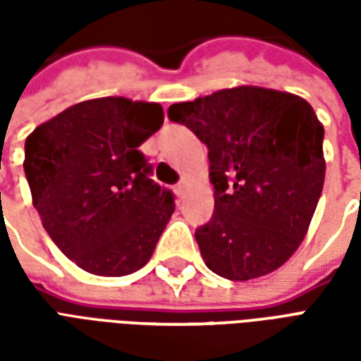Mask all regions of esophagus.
<instances>
[{"instance_id": "obj_1", "label": "esophagus", "mask_w": 361, "mask_h": 361, "mask_svg": "<svg viewBox=\"0 0 361 361\" xmlns=\"http://www.w3.org/2000/svg\"><path fill=\"white\" fill-rule=\"evenodd\" d=\"M185 191H188V183H185V181H180V183L176 185V193L180 197H183L185 195Z\"/></svg>"}]
</instances>
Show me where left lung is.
I'll list each match as a JSON object with an SVG mask.
<instances>
[{
  "label": "left lung",
  "mask_w": 361,
  "mask_h": 361,
  "mask_svg": "<svg viewBox=\"0 0 361 361\" xmlns=\"http://www.w3.org/2000/svg\"><path fill=\"white\" fill-rule=\"evenodd\" d=\"M168 118L209 149L214 214L195 240L212 272L265 276L300 247L325 183L323 123L307 100L234 87L172 104Z\"/></svg>",
  "instance_id": "1"
}]
</instances>
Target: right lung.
Listing matches in <instances>:
<instances>
[{"label":"right lung","mask_w":361,"mask_h":361,"mask_svg":"<svg viewBox=\"0 0 361 361\" xmlns=\"http://www.w3.org/2000/svg\"><path fill=\"white\" fill-rule=\"evenodd\" d=\"M164 123L157 102L85 100L44 121L25 142V173L42 226L61 253L98 276L149 263L173 212L139 147Z\"/></svg>","instance_id":"1"}]
</instances>
